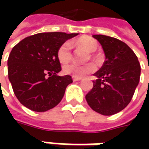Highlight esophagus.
I'll return each mask as SVG.
<instances>
[{
    "instance_id": "obj_1",
    "label": "esophagus",
    "mask_w": 149,
    "mask_h": 149,
    "mask_svg": "<svg viewBox=\"0 0 149 149\" xmlns=\"http://www.w3.org/2000/svg\"><path fill=\"white\" fill-rule=\"evenodd\" d=\"M72 79H73V80H74V81H79V80H81V79H82V78L75 77V76H73Z\"/></svg>"
}]
</instances>
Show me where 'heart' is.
Listing matches in <instances>:
<instances>
[{"instance_id": "b5f03b06", "label": "heart", "mask_w": 149, "mask_h": 149, "mask_svg": "<svg viewBox=\"0 0 149 149\" xmlns=\"http://www.w3.org/2000/svg\"><path fill=\"white\" fill-rule=\"evenodd\" d=\"M74 45L79 49H83L88 52H94L98 48V42L93 38L89 36H82L76 40ZM57 57L62 64L69 63L72 59L71 44L65 41L62 44L57 50ZM64 72L67 74H70L75 77L82 78L85 75L93 73L96 70V66L94 63H88L85 65H79L73 63L64 67Z\"/></svg>"}]
</instances>
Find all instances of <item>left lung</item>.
Returning a JSON list of instances; mask_svg holds the SVG:
<instances>
[{"mask_svg":"<svg viewBox=\"0 0 149 149\" xmlns=\"http://www.w3.org/2000/svg\"><path fill=\"white\" fill-rule=\"evenodd\" d=\"M93 37L102 45L105 61L94 74L97 79L85 99L95 112L113 115L123 110L132 100L140 79V64L123 41L104 35Z\"/></svg>","mask_w":149,"mask_h":149,"instance_id":"left-lung-1","label":"left lung"}]
</instances>
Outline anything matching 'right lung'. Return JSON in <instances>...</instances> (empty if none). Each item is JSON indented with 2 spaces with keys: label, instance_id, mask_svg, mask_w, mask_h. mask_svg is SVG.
Masks as SVG:
<instances>
[{
  "label": "right lung",
  "instance_id": "obj_1",
  "mask_svg": "<svg viewBox=\"0 0 149 149\" xmlns=\"http://www.w3.org/2000/svg\"><path fill=\"white\" fill-rule=\"evenodd\" d=\"M78 34L39 33L23 39L9 55L8 78L15 95L23 105L36 112L53 109L73 82L70 75L59 76L61 70L57 50Z\"/></svg>",
  "mask_w": 149,
  "mask_h": 149
}]
</instances>
